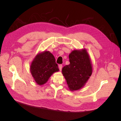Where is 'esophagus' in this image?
Here are the masks:
<instances>
[{"mask_svg": "<svg viewBox=\"0 0 121 121\" xmlns=\"http://www.w3.org/2000/svg\"><path fill=\"white\" fill-rule=\"evenodd\" d=\"M59 70L61 71V70H62V65H59Z\"/></svg>", "mask_w": 121, "mask_h": 121, "instance_id": "1", "label": "esophagus"}]
</instances>
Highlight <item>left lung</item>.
<instances>
[{
	"mask_svg": "<svg viewBox=\"0 0 121 121\" xmlns=\"http://www.w3.org/2000/svg\"><path fill=\"white\" fill-rule=\"evenodd\" d=\"M70 64L62 68V73L69 90L81 89L92 73V63L86 49L73 50L69 55Z\"/></svg>",
	"mask_w": 121,
	"mask_h": 121,
	"instance_id": "left-lung-1",
	"label": "left lung"
}]
</instances>
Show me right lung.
Listing matches in <instances>:
<instances>
[{
  "mask_svg": "<svg viewBox=\"0 0 121 121\" xmlns=\"http://www.w3.org/2000/svg\"><path fill=\"white\" fill-rule=\"evenodd\" d=\"M59 71L54 56L48 51L38 53L30 66V73L39 85L45 84L53 73Z\"/></svg>",
  "mask_w": 121,
  "mask_h": 121,
  "instance_id": "1",
  "label": "right lung"
}]
</instances>
